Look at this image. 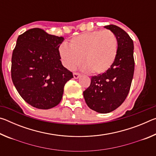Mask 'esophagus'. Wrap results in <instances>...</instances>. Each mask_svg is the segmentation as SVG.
<instances>
[{
  "label": "esophagus",
  "instance_id": "1",
  "mask_svg": "<svg viewBox=\"0 0 156 156\" xmlns=\"http://www.w3.org/2000/svg\"><path fill=\"white\" fill-rule=\"evenodd\" d=\"M73 78H74L75 79H77V78H78L80 76V73H77V72H74V73H73Z\"/></svg>",
  "mask_w": 156,
  "mask_h": 156
}]
</instances>
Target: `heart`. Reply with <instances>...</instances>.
Returning a JSON list of instances; mask_svg holds the SVG:
<instances>
[{
  "label": "heart",
  "mask_w": 156,
  "mask_h": 156,
  "mask_svg": "<svg viewBox=\"0 0 156 156\" xmlns=\"http://www.w3.org/2000/svg\"><path fill=\"white\" fill-rule=\"evenodd\" d=\"M118 38L110 30L84 32L71 39L69 46L59 48L62 61L68 69H73L83 60L85 71L101 74L112 67L118 54Z\"/></svg>",
  "instance_id": "heart-1"
}]
</instances>
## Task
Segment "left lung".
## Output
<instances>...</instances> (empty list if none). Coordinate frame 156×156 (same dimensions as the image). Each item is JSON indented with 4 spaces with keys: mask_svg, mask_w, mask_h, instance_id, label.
Wrapping results in <instances>:
<instances>
[{
    "mask_svg": "<svg viewBox=\"0 0 156 156\" xmlns=\"http://www.w3.org/2000/svg\"><path fill=\"white\" fill-rule=\"evenodd\" d=\"M105 27L117 37V57L107 72L91 76L90 85L83 91L87 106L101 113L112 112L125 101L131 88L135 65L133 42L129 34L116 25Z\"/></svg>",
    "mask_w": 156,
    "mask_h": 156,
    "instance_id": "left-lung-1",
    "label": "left lung"
}]
</instances>
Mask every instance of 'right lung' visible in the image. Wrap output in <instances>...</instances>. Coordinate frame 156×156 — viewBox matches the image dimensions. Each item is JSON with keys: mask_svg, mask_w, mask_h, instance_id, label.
I'll use <instances>...</instances> for the list:
<instances>
[{"mask_svg": "<svg viewBox=\"0 0 156 156\" xmlns=\"http://www.w3.org/2000/svg\"><path fill=\"white\" fill-rule=\"evenodd\" d=\"M64 38L33 28L18 36L13 50L12 82L23 99L38 109L60 103L65 83L73 78L63 67L59 47Z\"/></svg>", "mask_w": 156, "mask_h": 156, "instance_id": "right-lung-1", "label": "right lung"}]
</instances>
